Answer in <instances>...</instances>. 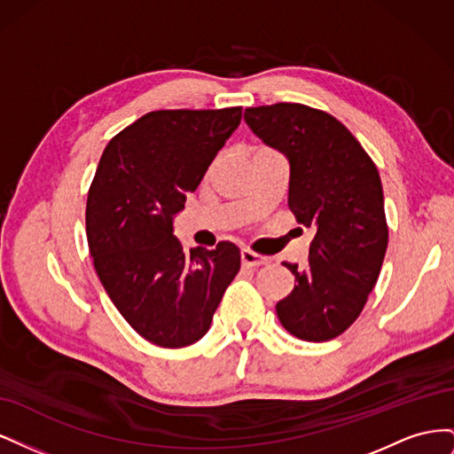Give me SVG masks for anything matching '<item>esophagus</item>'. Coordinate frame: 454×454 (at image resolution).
<instances>
[{
  "instance_id": "esophagus-1",
  "label": "esophagus",
  "mask_w": 454,
  "mask_h": 454,
  "mask_svg": "<svg viewBox=\"0 0 454 454\" xmlns=\"http://www.w3.org/2000/svg\"><path fill=\"white\" fill-rule=\"evenodd\" d=\"M240 261H242V265H246V267H259V265H265L269 259L265 255L255 254V252L242 250L240 252Z\"/></svg>"
}]
</instances>
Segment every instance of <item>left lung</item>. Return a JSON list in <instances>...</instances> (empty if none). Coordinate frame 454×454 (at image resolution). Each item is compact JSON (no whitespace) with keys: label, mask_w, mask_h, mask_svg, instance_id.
Segmentation results:
<instances>
[{"label":"left lung","mask_w":454,"mask_h":454,"mask_svg":"<svg viewBox=\"0 0 454 454\" xmlns=\"http://www.w3.org/2000/svg\"><path fill=\"white\" fill-rule=\"evenodd\" d=\"M244 121L290 162L287 206L314 235L305 269L284 263L295 286L277 303L278 320L297 339H335L364 310L387 254L379 170L350 130L320 109L280 102L246 107Z\"/></svg>","instance_id":"8db88e82"}]
</instances>
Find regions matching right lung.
Returning a JSON list of instances; mask_svg holds the SVG:
<instances>
[{"label": "right lung", "instance_id": "obj_1", "mask_svg": "<svg viewBox=\"0 0 454 454\" xmlns=\"http://www.w3.org/2000/svg\"><path fill=\"white\" fill-rule=\"evenodd\" d=\"M242 107L160 109L134 121L106 145L87 199L94 269L136 333L162 348L193 345L210 329L240 250H189L174 237L217 151L237 130Z\"/></svg>", "mask_w": 454, "mask_h": 454}]
</instances>
